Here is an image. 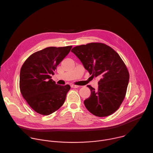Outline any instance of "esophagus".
I'll return each mask as SVG.
<instances>
[{"label": "esophagus", "instance_id": "34e87169", "mask_svg": "<svg viewBox=\"0 0 153 153\" xmlns=\"http://www.w3.org/2000/svg\"><path fill=\"white\" fill-rule=\"evenodd\" d=\"M71 86L72 87V88H79V86L75 85H71Z\"/></svg>", "mask_w": 153, "mask_h": 153}]
</instances>
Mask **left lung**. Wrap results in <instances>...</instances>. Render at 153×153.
Returning a JSON list of instances; mask_svg holds the SVG:
<instances>
[{
	"instance_id": "1",
	"label": "left lung",
	"mask_w": 153,
	"mask_h": 153,
	"mask_svg": "<svg viewBox=\"0 0 153 153\" xmlns=\"http://www.w3.org/2000/svg\"><path fill=\"white\" fill-rule=\"evenodd\" d=\"M91 76L100 77L98 89L91 90L84 105L98 117L110 116L122 103L129 82V73L119 55L110 47L101 43H91L71 50Z\"/></svg>"
}]
</instances>
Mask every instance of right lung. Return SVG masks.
Returning <instances> with one entry per match:
<instances>
[{
  "instance_id": "obj_1",
  "label": "right lung",
  "mask_w": 153,
  "mask_h": 153,
  "mask_svg": "<svg viewBox=\"0 0 153 153\" xmlns=\"http://www.w3.org/2000/svg\"><path fill=\"white\" fill-rule=\"evenodd\" d=\"M72 46L48 47L31 55L20 73V90L31 108L39 114L49 115L63 104L69 85L56 84L51 79L57 65L70 53Z\"/></svg>"
}]
</instances>
